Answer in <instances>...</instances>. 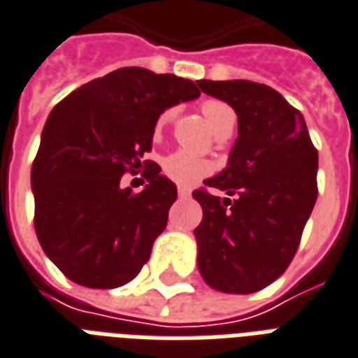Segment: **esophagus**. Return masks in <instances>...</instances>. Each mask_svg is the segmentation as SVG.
<instances>
[{
    "mask_svg": "<svg viewBox=\"0 0 358 358\" xmlns=\"http://www.w3.org/2000/svg\"><path fill=\"white\" fill-rule=\"evenodd\" d=\"M178 197L180 199H189L191 197V193L185 187H178Z\"/></svg>",
    "mask_w": 358,
    "mask_h": 358,
    "instance_id": "34e87169",
    "label": "esophagus"
}]
</instances>
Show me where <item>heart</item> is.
Here are the masks:
<instances>
[{
  "instance_id": "b5f03b06",
  "label": "heart",
  "mask_w": 358,
  "mask_h": 358,
  "mask_svg": "<svg viewBox=\"0 0 358 358\" xmlns=\"http://www.w3.org/2000/svg\"><path fill=\"white\" fill-rule=\"evenodd\" d=\"M201 110H203L204 120H206V124H208L214 135H217L220 131H223L229 125H234V122H236L233 108L222 103V101H206ZM174 116H176V110L167 108L157 120L155 129L161 131L163 127H167L174 120ZM163 171L171 180L182 185H187L193 184L195 180H199L204 174H208L210 165L206 161L193 157V155L185 154V152H173L163 159Z\"/></svg>"
}]
</instances>
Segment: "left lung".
<instances>
[{
  "label": "left lung",
  "instance_id": "8db88e82",
  "mask_svg": "<svg viewBox=\"0 0 358 358\" xmlns=\"http://www.w3.org/2000/svg\"><path fill=\"white\" fill-rule=\"evenodd\" d=\"M238 116L227 167L193 191L203 208L197 266L210 287L250 294L282 276L293 261L317 199V150L304 116L282 94L252 80H197Z\"/></svg>",
  "mask_w": 358,
  "mask_h": 358
}]
</instances>
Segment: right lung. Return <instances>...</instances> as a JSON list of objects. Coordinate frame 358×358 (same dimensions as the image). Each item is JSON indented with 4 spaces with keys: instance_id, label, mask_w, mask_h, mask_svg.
I'll use <instances>...</instances> for the list:
<instances>
[{
    "instance_id": "obj_1",
    "label": "right lung",
    "mask_w": 358,
    "mask_h": 358,
    "mask_svg": "<svg viewBox=\"0 0 358 358\" xmlns=\"http://www.w3.org/2000/svg\"><path fill=\"white\" fill-rule=\"evenodd\" d=\"M199 95L197 82L124 67L52 108L31 167L35 233L71 282L122 287L148 261L176 185L154 161H144L141 193L122 187V174L143 165L161 113Z\"/></svg>"
}]
</instances>
